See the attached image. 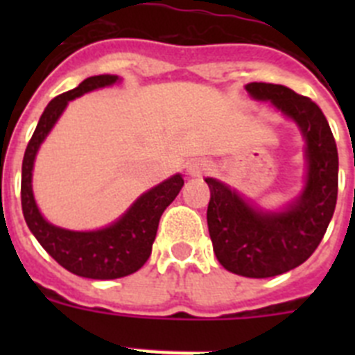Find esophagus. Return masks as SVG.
Returning <instances> with one entry per match:
<instances>
[{
	"label": "esophagus",
	"instance_id": "esophagus-1",
	"mask_svg": "<svg viewBox=\"0 0 355 355\" xmlns=\"http://www.w3.org/2000/svg\"><path fill=\"white\" fill-rule=\"evenodd\" d=\"M206 168H208V165H206V163H202V162H190L187 165V171H188V174L190 175H200L202 174V172L206 171Z\"/></svg>",
	"mask_w": 355,
	"mask_h": 355
}]
</instances>
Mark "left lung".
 Listing matches in <instances>:
<instances>
[{
    "label": "left lung",
    "mask_w": 355,
    "mask_h": 355,
    "mask_svg": "<svg viewBox=\"0 0 355 355\" xmlns=\"http://www.w3.org/2000/svg\"><path fill=\"white\" fill-rule=\"evenodd\" d=\"M245 90L291 119L306 140V183L283 209L258 208L222 181L206 178L211 193L206 216L216 259L233 274L265 279L297 268L320 245L336 208L338 149L327 119L309 97L256 81Z\"/></svg>",
    "instance_id": "obj_1"
}]
</instances>
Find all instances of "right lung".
Masks as SVG:
<instances>
[{
  "mask_svg": "<svg viewBox=\"0 0 355 355\" xmlns=\"http://www.w3.org/2000/svg\"><path fill=\"white\" fill-rule=\"evenodd\" d=\"M117 81H121V78L114 74L90 76L81 81L76 89L56 96L40 115L33 137L28 142L21 175L23 215L33 236L65 270L80 277L101 281L126 277L142 268L153 250V241L156 238L163 211L183 188V175H171L163 183L144 192L114 224L96 231H71L46 220L33 197L31 178L40 144L46 140L56 121L64 114L69 101L92 90L110 87Z\"/></svg>",
  "mask_w": 355,
  "mask_h": 355,
  "instance_id": "add662e5",
  "label": "right lung"
}]
</instances>
